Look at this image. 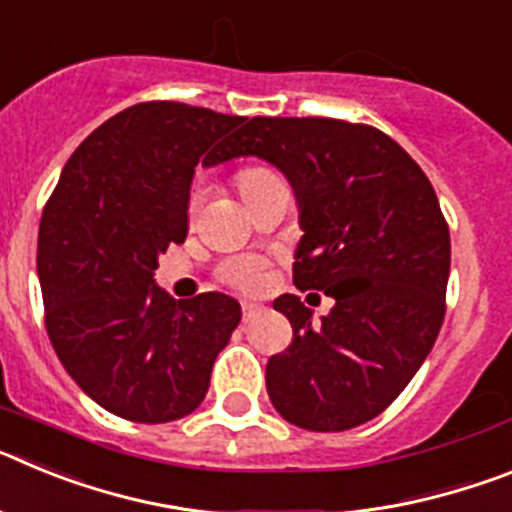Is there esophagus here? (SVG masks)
I'll list each match as a JSON object with an SVG mask.
<instances>
[{
	"label": "esophagus",
	"mask_w": 512,
	"mask_h": 512,
	"mask_svg": "<svg viewBox=\"0 0 512 512\" xmlns=\"http://www.w3.org/2000/svg\"><path fill=\"white\" fill-rule=\"evenodd\" d=\"M241 310H243V320L248 323V320H253L256 315H261V312H264V305H256V302H243Z\"/></svg>",
	"instance_id": "esophagus-1"
}]
</instances>
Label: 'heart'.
<instances>
[{
    "instance_id": "obj_1",
    "label": "heart",
    "mask_w": 512,
    "mask_h": 512,
    "mask_svg": "<svg viewBox=\"0 0 512 512\" xmlns=\"http://www.w3.org/2000/svg\"><path fill=\"white\" fill-rule=\"evenodd\" d=\"M269 174V171L261 169H246L238 174V184H246L251 179H259V176ZM220 277L225 284L235 289H243V292H259L266 284V264L264 259H256V256H238V259L225 261L223 269H220Z\"/></svg>"
}]
</instances>
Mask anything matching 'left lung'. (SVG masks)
<instances>
[{"mask_svg": "<svg viewBox=\"0 0 512 512\" xmlns=\"http://www.w3.org/2000/svg\"><path fill=\"white\" fill-rule=\"evenodd\" d=\"M256 156L295 192V284L323 289L315 323L297 295L274 300L292 343L266 364L277 413L307 431L377 418L420 369L446 312L449 225L428 176L390 135L330 117H253L212 164Z\"/></svg>", "mask_w": 512, "mask_h": 512, "instance_id": "1", "label": "left lung"}]
</instances>
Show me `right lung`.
Here are the masks:
<instances>
[{
    "label": "right lung",
    "instance_id": "right-lung-1",
    "mask_svg": "<svg viewBox=\"0 0 512 512\" xmlns=\"http://www.w3.org/2000/svg\"><path fill=\"white\" fill-rule=\"evenodd\" d=\"M246 117L143 102L99 125L66 161L38 230L45 328L63 369L133 423L200 408L212 364L241 323L223 292L174 300L153 279L184 243L194 166H210Z\"/></svg>",
    "mask_w": 512,
    "mask_h": 512
}]
</instances>
